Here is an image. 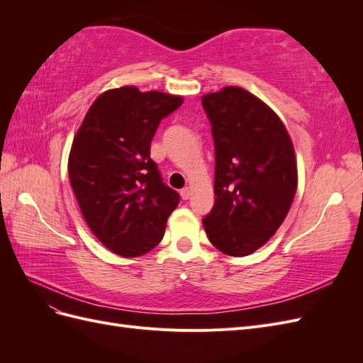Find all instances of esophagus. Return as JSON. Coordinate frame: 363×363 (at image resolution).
<instances>
[{
	"instance_id": "esophagus-1",
	"label": "esophagus",
	"mask_w": 363,
	"mask_h": 363,
	"mask_svg": "<svg viewBox=\"0 0 363 363\" xmlns=\"http://www.w3.org/2000/svg\"><path fill=\"white\" fill-rule=\"evenodd\" d=\"M180 196L183 200H188L189 196H191V189L189 188H183L182 191H180Z\"/></svg>"
}]
</instances>
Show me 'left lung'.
Masks as SVG:
<instances>
[{
	"label": "left lung",
	"mask_w": 363,
	"mask_h": 363,
	"mask_svg": "<svg viewBox=\"0 0 363 363\" xmlns=\"http://www.w3.org/2000/svg\"><path fill=\"white\" fill-rule=\"evenodd\" d=\"M215 145V204L203 225L228 256H248L286 218L296 191L291 138L280 118L242 87L201 98Z\"/></svg>",
	"instance_id": "8db88e82"
}]
</instances>
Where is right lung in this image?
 I'll use <instances>...</instances> for the list:
<instances>
[{
  "label": "right lung",
  "instance_id": "1",
  "mask_svg": "<svg viewBox=\"0 0 363 363\" xmlns=\"http://www.w3.org/2000/svg\"><path fill=\"white\" fill-rule=\"evenodd\" d=\"M182 96L123 86L101 94L74 138L68 172L84 221L115 255L155 248L180 195L150 157L152 136Z\"/></svg>",
  "mask_w": 363,
  "mask_h": 363
}]
</instances>
